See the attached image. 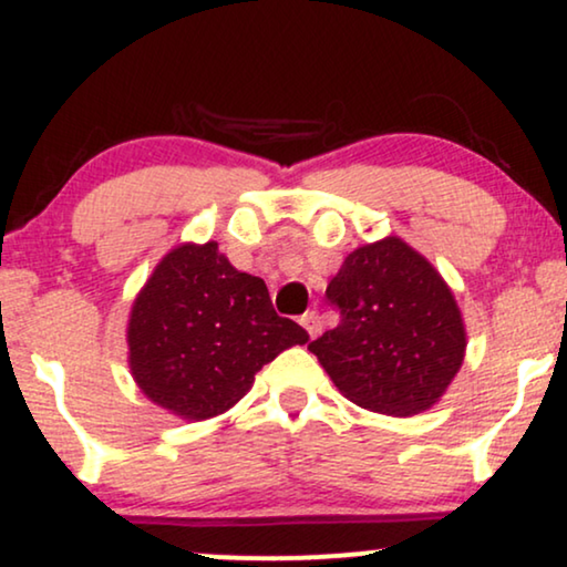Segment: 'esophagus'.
Listing matches in <instances>:
<instances>
[{
	"label": "esophagus",
	"mask_w": 567,
	"mask_h": 567,
	"mask_svg": "<svg viewBox=\"0 0 567 567\" xmlns=\"http://www.w3.org/2000/svg\"><path fill=\"white\" fill-rule=\"evenodd\" d=\"M299 322H301V328L307 330L309 338H317V336H320V332H322V320H320V315L315 312V309H312V312L301 315Z\"/></svg>",
	"instance_id": "obj_1"
}]
</instances>
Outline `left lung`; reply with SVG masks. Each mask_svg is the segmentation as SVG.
I'll list each match as a JSON object with an SVG mask.
<instances>
[{"instance_id": "obj_1", "label": "left lung", "mask_w": 567, "mask_h": 567, "mask_svg": "<svg viewBox=\"0 0 567 567\" xmlns=\"http://www.w3.org/2000/svg\"><path fill=\"white\" fill-rule=\"evenodd\" d=\"M324 297L338 328L309 343L355 405L413 415L439 402L462 367L467 336L452 289L398 237L348 255Z\"/></svg>"}]
</instances>
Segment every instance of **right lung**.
I'll list each match as a JSON object with an SVG mask.
<instances>
[{
	"instance_id": "obj_1",
	"label": "right lung",
	"mask_w": 567,
	"mask_h": 567,
	"mask_svg": "<svg viewBox=\"0 0 567 567\" xmlns=\"http://www.w3.org/2000/svg\"><path fill=\"white\" fill-rule=\"evenodd\" d=\"M307 340L305 328L276 315L266 281L239 274L219 245H181L134 301L128 359L146 398L206 421L243 400L268 361Z\"/></svg>"
}]
</instances>
